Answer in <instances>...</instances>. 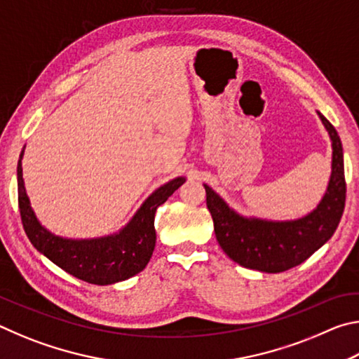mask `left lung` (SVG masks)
Masks as SVG:
<instances>
[{
    "label": "left lung",
    "instance_id": "obj_1",
    "mask_svg": "<svg viewBox=\"0 0 359 359\" xmlns=\"http://www.w3.org/2000/svg\"><path fill=\"white\" fill-rule=\"evenodd\" d=\"M331 139L332 161L326 191L312 212L294 220H266L244 217L231 209L209 185L205 201L214 220L215 238L236 263L267 274L288 271L323 247L336 231L345 208L342 142L334 126L318 112Z\"/></svg>",
    "mask_w": 359,
    "mask_h": 359
}]
</instances>
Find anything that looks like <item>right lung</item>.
Listing matches in <instances>:
<instances>
[{"instance_id":"right-lung-1","label":"right lung","mask_w":359,"mask_h":359,"mask_svg":"<svg viewBox=\"0 0 359 359\" xmlns=\"http://www.w3.org/2000/svg\"><path fill=\"white\" fill-rule=\"evenodd\" d=\"M22 158L23 150L17 165V187L23 229L29 242L36 250L68 274L95 285L126 280L147 266L156 242L154 222L158 205L166 203L187 180L185 177H175L156 188L118 233L92 239H71L53 234L38 220L25 190Z\"/></svg>"}]
</instances>
